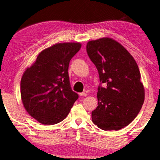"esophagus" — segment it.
<instances>
[{
  "label": "esophagus",
  "mask_w": 160,
  "mask_h": 160,
  "mask_svg": "<svg viewBox=\"0 0 160 160\" xmlns=\"http://www.w3.org/2000/svg\"><path fill=\"white\" fill-rule=\"evenodd\" d=\"M79 95L80 96H84V97H86V96H87V94L86 92H80Z\"/></svg>",
  "instance_id": "34e87169"
}]
</instances>
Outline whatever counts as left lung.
<instances>
[{
  "label": "left lung",
  "mask_w": 160,
  "mask_h": 160,
  "mask_svg": "<svg viewBox=\"0 0 160 160\" xmlns=\"http://www.w3.org/2000/svg\"><path fill=\"white\" fill-rule=\"evenodd\" d=\"M86 51L100 81L92 122L105 131L119 130L133 121L143 104L145 91L139 69L128 51L111 38L89 41ZM102 83L106 84L105 88Z\"/></svg>",
  "instance_id": "1"
}]
</instances>
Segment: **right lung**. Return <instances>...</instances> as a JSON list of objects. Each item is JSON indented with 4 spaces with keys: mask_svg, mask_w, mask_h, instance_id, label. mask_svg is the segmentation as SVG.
Wrapping results in <instances>:
<instances>
[{
    "mask_svg": "<svg viewBox=\"0 0 160 160\" xmlns=\"http://www.w3.org/2000/svg\"><path fill=\"white\" fill-rule=\"evenodd\" d=\"M81 47L79 42L54 44L42 51L35 62L24 72L21 80L23 107L42 124L61 122L79 98L71 88L68 68Z\"/></svg>",
    "mask_w": 160,
    "mask_h": 160,
    "instance_id": "1",
    "label": "right lung"
}]
</instances>
